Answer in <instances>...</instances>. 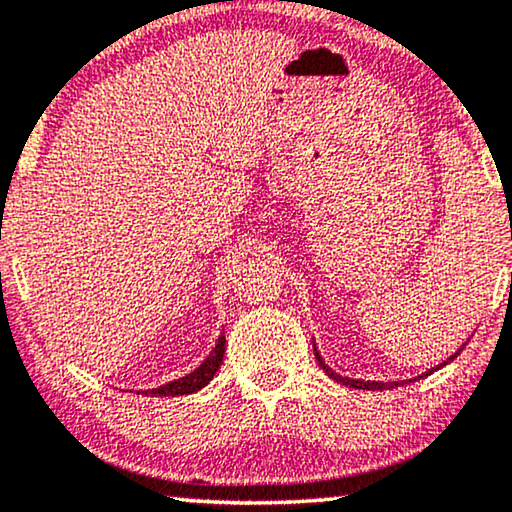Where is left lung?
<instances>
[{
  "label": "left lung",
  "instance_id": "1",
  "mask_svg": "<svg viewBox=\"0 0 512 512\" xmlns=\"http://www.w3.org/2000/svg\"><path fill=\"white\" fill-rule=\"evenodd\" d=\"M463 346H466V344H463ZM463 346H461L459 351L454 353V356H449V358H447L445 363H442V365L452 363V360H454L456 356H459V353L463 351ZM313 351H316V360H318V365L323 367L327 377H330V379H335V381H342V384L351 386V388H365V391H384V388H395V386L400 384V381H363V379H349V377H342V374H337L335 370H330V367L325 365V360L320 358V353H318V349H316V344H313ZM442 365H438V367H442ZM438 367H433V370H438ZM433 370H426L424 374H421V377H428V374H431ZM421 377H419V379H421ZM410 381H414V379H410ZM405 384H407V381H405Z\"/></svg>",
  "mask_w": 512,
  "mask_h": 512
}]
</instances>
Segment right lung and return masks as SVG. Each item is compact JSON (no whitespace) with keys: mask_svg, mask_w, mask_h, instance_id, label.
I'll return each mask as SVG.
<instances>
[{"mask_svg":"<svg viewBox=\"0 0 512 512\" xmlns=\"http://www.w3.org/2000/svg\"><path fill=\"white\" fill-rule=\"evenodd\" d=\"M224 332L220 335V339H217L215 349L210 351V356L203 360V363L196 367L194 372L185 374V377L175 379V381H168V384H163L159 388H149V391H140L142 395H189V393H196L201 391L203 386L210 384V379L215 377V372L220 370L222 365V358H224Z\"/></svg>","mask_w":512,"mask_h":512,"instance_id":"obj_1","label":"right lung"}]
</instances>
